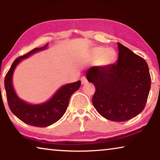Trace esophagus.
<instances>
[{
  "instance_id": "esophagus-1",
  "label": "esophagus",
  "mask_w": 160,
  "mask_h": 160,
  "mask_svg": "<svg viewBox=\"0 0 160 160\" xmlns=\"http://www.w3.org/2000/svg\"><path fill=\"white\" fill-rule=\"evenodd\" d=\"M87 79L86 78H84V77H82V78H81V83H82V85H84V84H86V83H87Z\"/></svg>"
}]
</instances>
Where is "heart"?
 Segmentation results:
<instances>
[{"mask_svg": "<svg viewBox=\"0 0 160 160\" xmlns=\"http://www.w3.org/2000/svg\"><path fill=\"white\" fill-rule=\"evenodd\" d=\"M116 58V53L112 50H106L101 47L93 48L90 53V59L97 61L102 58V62L105 65H109L113 62Z\"/></svg>", "mask_w": 160, "mask_h": 160, "instance_id": "b5f03b06", "label": "heart"}]
</instances>
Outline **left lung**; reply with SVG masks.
<instances>
[{
	"mask_svg": "<svg viewBox=\"0 0 160 160\" xmlns=\"http://www.w3.org/2000/svg\"><path fill=\"white\" fill-rule=\"evenodd\" d=\"M116 63L91 67L88 82L96 88L92 103L104 118L128 121L143 110L151 88V76L146 61L120 43Z\"/></svg>",
	"mask_w": 160,
	"mask_h": 160,
	"instance_id": "left-lung-1",
	"label": "left lung"
}]
</instances>
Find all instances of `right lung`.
I'll return each instance as SVG.
<instances>
[{
    "instance_id": "1",
    "label": "right lung",
    "mask_w": 160,
    "mask_h": 160,
    "mask_svg": "<svg viewBox=\"0 0 160 160\" xmlns=\"http://www.w3.org/2000/svg\"><path fill=\"white\" fill-rule=\"evenodd\" d=\"M48 44L35 48L23 56L19 57L12 63L4 80L6 97L11 111L19 119L33 127H46L58 121L65 113L71 96L80 87V80L65 84L55 92L48 101L40 104H31L20 98L13 86V74L17 66L23 59L48 48Z\"/></svg>"
}]
</instances>
